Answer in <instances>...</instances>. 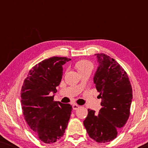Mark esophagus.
Here are the masks:
<instances>
[{
  "instance_id": "1",
  "label": "esophagus",
  "mask_w": 148,
  "mask_h": 148,
  "mask_svg": "<svg viewBox=\"0 0 148 148\" xmlns=\"http://www.w3.org/2000/svg\"><path fill=\"white\" fill-rule=\"evenodd\" d=\"M79 108V105L76 104H73V110H77Z\"/></svg>"
}]
</instances>
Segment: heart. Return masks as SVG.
I'll return each instance as SVG.
<instances>
[{"mask_svg":"<svg viewBox=\"0 0 148 148\" xmlns=\"http://www.w3.org/2000/svg\"><path fill=\"white\" fill-rule=\"evenodd\" d=\"M94 64L88 60H81L76 62L75 68L79 74L83 73H92L94 69Z\"/></svg>","mask_w":148,"mask_h":148,"instance_id":"obj_1","label":"heart"}]
</instances>
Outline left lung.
Here are the masks:
<instances>
[{
    "mask_svg": "<svg viewBox=\"0 0 148 148\" xmlns=\"http://www.w3.org/2000/svg\"><path fill=\"white\" fill-rule=\"evenodd\" d=\"M99 66L94 82L102 99L98 114L88 109L84 121L89 136L98 143L112 141L130 115L133 91L128 75L116 60L106 54H96Z\"/></svg>",
    "mask_w": 148,
    "mask_h": 148,
    "instance_id": "1",
    "label": "left lung"
}]
</instances>
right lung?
Masks as SVG:
<instances>
[{
	"label": "right lung",
	"mask_w": 148,
	"mask_h": 148,
	"mask_svg": "<svg viewBox=\"0 0 148 148\" xmlns=\"http://www.w3.org/2000/svg\"><path fill=\"white\" fill-rule=\"evenodd\" d=\"M69 60L57 56L42 60L29 71L22 86L24 118L36 137L45 143L61 138L71 114L72 106L54 101L51 96L61 82L62 65Z\"/></svg>",
	"instance_id": "right-lung-1"
}]
</instances>
